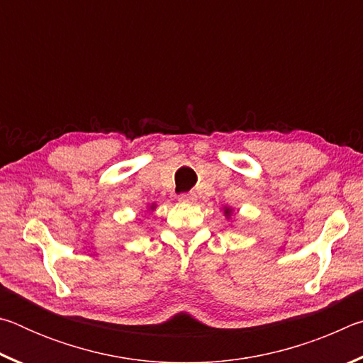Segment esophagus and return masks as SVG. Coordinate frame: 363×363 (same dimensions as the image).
<instances>
[{"label":"esophagus","mask_w":363,"mask_h":363,"mask_svg":"<svg viewBox=\"0 0 363 363\" xmlns=\"http://www.w3.org/2000/svg\"><path fill=\"white\" fill-rule=\"evenodd\" d=\"M177 199H179V201H184V203H189V201L195 200V194L194 192H184L179 196H177Z\"/></svg>","instance_id":"esophagus-1"}]
</instances>
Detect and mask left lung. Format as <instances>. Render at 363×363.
I'll return each instance as SVG.
<instances>
[{"label": "left lung", "mask_w": 363, "mask_h": 363, "mask_svg": "<svg viewBox=\"0 0 363 363\" xmlns=\"http://www.w3.org/2000/svg\"><path fill=\"white\" fill-rule=\"evenodd\" d=\"M224 214L227 216V219H229V218H230V214H232V210H230V208H225V210H224Z\"/></svg>", "instance_id": "obj_1"}]
</instances>
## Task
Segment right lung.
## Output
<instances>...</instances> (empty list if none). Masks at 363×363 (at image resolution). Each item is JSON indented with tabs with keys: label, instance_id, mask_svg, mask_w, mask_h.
<instances>
[{
	"label": "right lung",
	"instance_id": "right-lung-1",
	"mask_svg": "<svg viewBox=\"0 0 363 363\" xmlns=\"http://www.w3.org/2000/svg\"><path fill=\"white\" fill-rule=\"evenodd\" d=\"M150 208H152V210H153V206H150Z\"/></svg>",
	"mask_w": 363,
	"mask_h": 363
}]
</instances>
